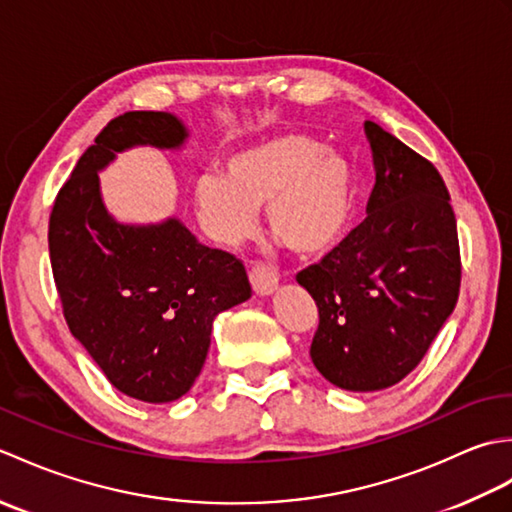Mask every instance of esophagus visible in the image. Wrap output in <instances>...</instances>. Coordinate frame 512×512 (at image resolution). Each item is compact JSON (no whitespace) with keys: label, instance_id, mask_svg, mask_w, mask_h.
Listing matches in <instances>:
<instances>
[{"label":"esophagus","instance_id":"obj_1","mask_svg":"<svg viewBox=\"0 0 512 512\" xmlns=\"http://www.w3.org/2000/svg\"><path fill=\"white\" fill-rule=\"evenodd\" d=\"M250 286H253V290L257 292L259 297H268L273 295V292L277 290V284H279V277L277 273L270 266L257 262L253 264V268H250Z\"/></svg>","mask_w":512,"mask_h":512}]
</instances>
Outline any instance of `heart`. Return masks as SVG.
Returning a JSON list of instances; mask_svg holds the SVG:
<instances>
[{
  "mask_svg": "<svg viewBox=\"0 0 512 512\" xmlns=\"http://www.w3.org/2000/svg\"><path fill=\"white\" fill-rule=\"evenodd\" d=\"M195 209L215 239L239 244L266 209L270 233L299 255H321L352 215L354 173L339 151L301 134H279L233 151L222 173L195 180Z\"/></svg>",
  "mask_w": 512,
  "mask_h": 512,
  "instance_id": "obj_1",
  "label": "heart"
}]
</instances>
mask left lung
Listing matches in <instances>:
<instances>
[{"instance_id": "8db88e82", "label": "left lung", "mask_w": 512, "mask_h": 512, "mask_svg": "<svg viewBox=\"0 0 512 512\" xmlns=\"http://www.w3.org/2000/svg\"><path fill=\"white\" fill-rule=\"evenodd\" d=\"M365 136L376 171L367 217L297 275L319 308L312 363L347 391L400 383L451 317L462 277L438 169L372 121Z\"/></svg>"}]
</instances>
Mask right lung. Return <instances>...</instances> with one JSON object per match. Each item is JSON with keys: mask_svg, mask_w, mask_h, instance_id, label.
<instances>
[{"mask_svg": "<svg viewBox=\"0 0 512 512\" xmlns=\"http://www.w3.org/2000/svg\"><path fill=\"white\" fill-rule=\"evenodd\" d=\"M187 138L169 112L114 118L76 162L50 213V264L68 328L118 391L143 402L187 394L215 317L250 299L244 264L200 244L178 217L125 224L103 202L99 171L116 154L176 151Z\"/></svg>", "mask_w": 512, "mask_h": 512, "instance_id": "obj_1", "label": "right lung"}]
</instances>
